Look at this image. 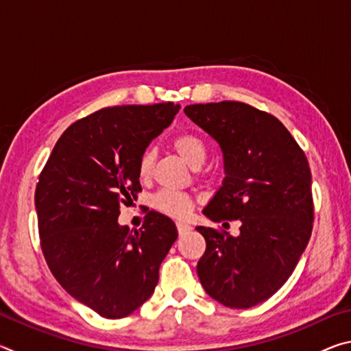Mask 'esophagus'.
<instances>
[{"label": "esophagus", "mask_w": 351, "mask_h": 351, "mask_svg": "<svg viewBox=\"0 0 351 351\" xmlns=\"http://www.w3.org/2000/svg\"><path fill=\"white\" fill-rule=\"evenodd\" d=\"M176 229H178V234H180V235H186L187 232L192 230V226L187 224V223H176Z\"/></svg>", "instance_id": "34e87169"}]
</instances>
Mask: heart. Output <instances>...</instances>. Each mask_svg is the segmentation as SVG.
<instances>
[{
	"label": "heart",
	"instance_id": "obj_1",
	"mask_svg": "<svg viewBox=\"0 0 351 351\" xmlns=\"http://www.w3.org/2000/svg\"><path fill=\"white\" fill-rule=\"evenodd\" d=\"M171 145H173V150L180 154V158L184 159L189 165H192V167L197 169L204 164L207 158V145L198 134H178L173 142H171ZM153 162L154 153L152 148H147V150L142 152L138 161V173L142 180L152 175ZM152 204L154 209L164 213V215L182 219L187 218L190 212L193 210L195 199L187 193L173 192V190H161V192L154 195Z\"/></svg>",
	"mask_w": 351,
	"mask_h": 351
}]
</instances>
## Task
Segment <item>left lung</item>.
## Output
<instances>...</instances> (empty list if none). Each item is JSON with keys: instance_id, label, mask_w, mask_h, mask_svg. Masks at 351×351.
<instances>
[{"instance_id": "obj_1", "label": "left lung", "mask_w": 351, "mask_h": 351, "mask_svg": "<svg viewBox=\"0 0 351 351\" xmlns=\"http://www.w3.org/2000/svg\"><path fill=\"white\" fill-rule=\"evenodd\" d=\"M184 112L218 142L224 159L223 186L203 213L223 226L240 221L239 237L198 226L206 240L199 282L224 306L251 308L283 287L310 241L308 159L277 117L247 104H197Z\"/></svg>"}]
</instances>
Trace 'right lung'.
<instances>
[{"instance_id":"obj_1","label":"right lung","mask_w":351,"mask_h":351,"mask_svg":"<svg viewBox=\"0 0 351 351\" xmlns=\"http://www.w3.org/2000/svg\"><path fill=\"white\" fill-rule=\"evenodd\" d=\"M180 105L108 106L64 130L35 189L40 246L52 276L106 319L132 314L153 294L178 239L175 223L147 210L142 228L119 226L121 204L142 192L138 161Z\"/></svg>"}]
</instances>
